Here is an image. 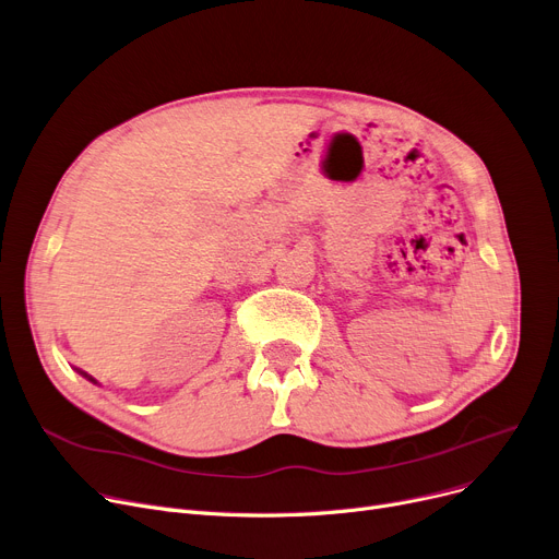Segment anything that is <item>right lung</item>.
Returning a JSON list of instances; mask_svg holds the SVG:
<instances>
[{
  "mask_svg": "<svg viewBox=\"0 0 559 559\" xmlns=\"http://www.w3.org/2000/svg\"><path fill=\"white\" fill-rule=\"evenodd\" d=\"M82 376H84V378H88V380H91V382H95V380H93V378H91V376H86V373H82Z\"/></svg>",
  "mask_w": 559,
  "mask_h": 559,
  "instance_id": "add662e5",
  "label": "right lung"
}]
</instances>
